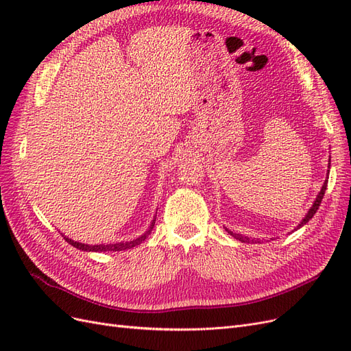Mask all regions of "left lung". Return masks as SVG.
I'll use <instances>...</instances> for the list:
<instances>
[{"label":"left lung","mask_w":351,"mask_h":351,"mask_svg":"<svg viewBox=\"0 0 351 351\" xmlns=\"http://www.w3.org/2000/svg\"><path fill=\"white\" fill-rule=\"evenodd\" d=\"M329 173V171H328ZM326 184H328V180H325V183H324V186H322V189H321V192H319V195H317V197H316V200L313 202V205H312V208L309 209V212H307V215L302 219V222L299 226H297V228L295 230H299V228H302L304 224H307V222H309L311 219H312V217L316 214V210L319 209V206H321V202H322V199H324V195H325V190H326ZM230 234L234 237V239H237V240H240V241H243V243H249V241H253V243H256L258 241V239H249V237H244V236H241V234H236V232H232V231H230V230H227Z\"/></svg>","instance_id":"obj_1"}]
</instances>
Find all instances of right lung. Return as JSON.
Masks as SVG:
<instances>
[{"instance_id": "obj_1", "label": "right lung", "mask_w": 351, "mask_h": 351, "mask_svg": "<svg viewBox=\"0 0 351 351\" xmlns=\"http://www.w3.org/2000/svg\"><path fill=\"white\" fill-rule=\"evenodd\" d=\"M155 226V219L152 221V224L149 227V230H147L145 234H142L141 237H137L132 241H121V243H114V244H95V246H89V244H84V243H79V241H74L69 237H64L67 243H70L73 247H76L79 250H83V252H121V250H127V249H132L134 246H137V244H141L142 241H145V239L151 234V231Z\"/></svg>"}]
</instances>
